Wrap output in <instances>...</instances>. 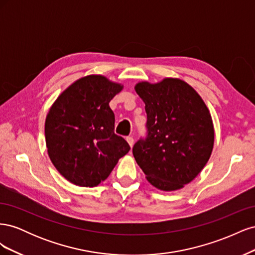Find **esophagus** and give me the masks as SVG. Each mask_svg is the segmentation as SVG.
<instances>
[{
  "instance_id": "1",
  "label": "esophagus",
  "mask_w": 255,
  "mask_h": 255,
  "mask_svg": "<svg viewBox=\"0 0 255 255\" xmlns=\"http://www.w3.org/2000/svg\"><path fill=\"white\" fill-rule=\"evenodd\" d=\"M127 141L129 144V146H133V144H134V138L132 136H128V137H127Z\"/></svg>"
}]
</instances>
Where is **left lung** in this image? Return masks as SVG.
Masks as SVG:
<instances>
[{
	"label": "left lung",
	"mask_w": 255,
	"mask_h": 255,
	"mask_svg": "<svg viewBox=\"0 0 255 255\" xmlns=\"http://www.w3.org/2000/svg\"><path fill=\"white\" fill-rule=\"evenodd\" d=\"M135 90L148 117V136L133 146L136 163L152 186L181 189L211 157L215 140L211 113L198 92L180 79L139 82Z\"/></svg>",
	"instance_id": "obj_1"
}]
</instances>
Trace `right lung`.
<instances>
[{
	"instance_id": "1",
	"label": "right lung",
	"mask_w": 255,
	"mask_h": 255,
	"mask_svg": "<svg viewBox=\"0 0 255 255\" xmlns=\"http://www.w3.org/2000/svg\"><path fill=\"white\" fill-rule=\"evenodd\" d=\"M123 85L91 74L72 83L53 103L45 118L49 157L67 181L95 187L105 181L128 143L116 135L111 100Z\"/></svg>"
}]
</instances>
